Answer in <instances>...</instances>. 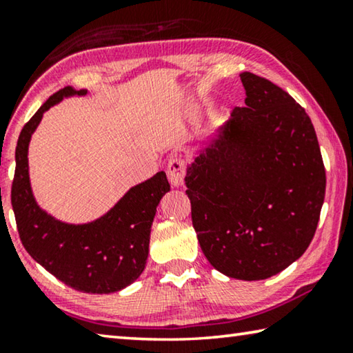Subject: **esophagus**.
I'll use <instances>...</instances> for the list:
<instances>
[{"mask_svg": "<svg viewBox=\"0 0 353 353\" xmlns=\"http://www.w3.org/2000/svg\"><path fill=\"white\" fill-rule=\"evenodd\" d=\"M166 174L168 181L172 187H181L183 183V177H185V163H183L182 159H170L166 166Z\"/></svg>", "mask_w": 353, "mask_h": 353, "instance_id": "esophagus-1", "label": "esophagus"}]
</instances>
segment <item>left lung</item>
I'll return each instance as SVG.
<instances>
[{"mask_svg":"<svg viewBox=\"0 0 353 353\" xmlns=\"http://www.w3.org/2000/svg\"><path fill=\"white\" fill-rule=\"evenodd\" d=\"M245 106L218 127L187 166L192 220L207 261L257 281L305 253L325 198V168L305 108L251 72Z\"/></svg>","mask_w":353,"mask_h":353,"instance_id":"obj_1","label":"left lung"}]
</instances>
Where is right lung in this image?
<instances>
[{
	"label": "right lung",
	"instance_id": "obj_1",
	"mask_svg": "<svg viewBox=\"0 0 353 353\" xmlns=\"http://www.w3.org/2000/svg\"><path fill=\"white\" fill-rule=\"evenodd\" d=\"M86 94V89H61L21 128L10 201L20 240L32 259L72 289L111 294L130 286L146 267L150 226L160 199L170 192V183L163 171L157 172L128 190L105 215L85 225L59 221L39 207L28 168L32 133L53 105L64 97Z\"/></svg>",
	"mask_w": 353,
	"mask_h": 353
}]
</instances>
